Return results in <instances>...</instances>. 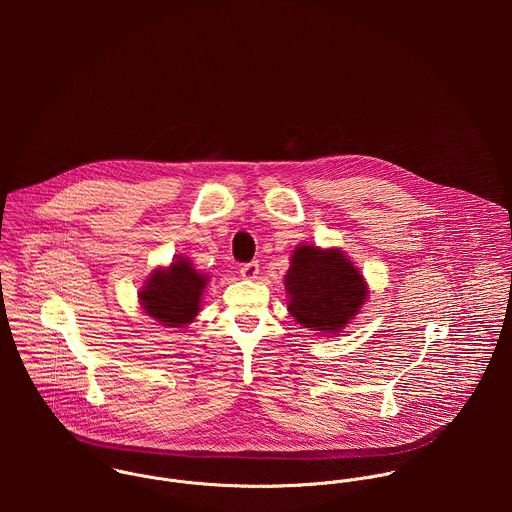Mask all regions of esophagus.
<instances>
[{
    "mask_svg": "<svg viewBox=\"0 0 512 512\" xmlns=\"http://www.w3.org/2000/svg\"><path fill=\"white\" fill-rule=\"evenodd\" d=\"M258 274H260L258 262H248V264H244V266L240 268V276H242L244 280H256Z\"/></svg>",
    "mask_w": 512,
    "mask_h": 512,
    "instance_id": "34e87169",
    "label": "esophagus"
}]
</instances>
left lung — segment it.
<instances>
[{
  "mask_svg": "<svg viewBox=\"0 0 512 512\" xmlns=\"http://www.w3.org/2000/svg\"><path fill=\"white\" fill-rule=\"evenodd\" d=\"M293 319L319 333L337 335L363 307L366 282L359 268L339 250L301 244L293 250L284 278Z\"/></svg>",
  "mask_w": 512,
  "mask_h": 512,
  "instance_id": "1",
  "label": "left lung"
}]
</instances>
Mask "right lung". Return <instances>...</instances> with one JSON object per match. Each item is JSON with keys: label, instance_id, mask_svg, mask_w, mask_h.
Listing matches in <instances>:
<instances>
[{"label": "right lung", "instance_id": "right-lung-1", "mask_svg": "<svg viewBox=\"0 0 512 512\" xmlns=\"http://www.w3.org/2000/svg\"><path fill=\"white\" fill-rule=\"evenodd\" d=\"M209 276L197 272L189 258L177 256L169 268H157L138 293L149 317L165 327L193 323L201 309V297Z\"/></svg>", "mask_w": 512, "mask_h": 512}]
</instances>
